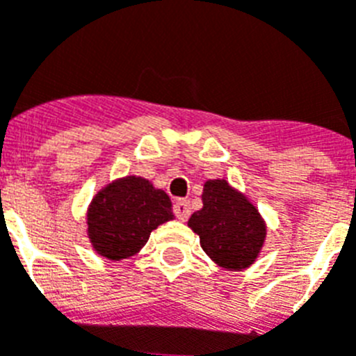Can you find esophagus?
<instances>
[{
    "label": "esophagus",
    "instance_id": "1",
    "mask_svg": "<svg viewBox=\"0 0 356 356\" xmlns=\"http://www.w3.org/2000/svg\"><path fill=\"white\" fill-rule=\"evenodd\" d=\"M175 214H176V218L181 220V222H185V220L189 218V214H191V204H189V200H178L175 204Z\"/></svg>",
    "mask_w": 356,
    "mask_h": 356
}]
</instances>
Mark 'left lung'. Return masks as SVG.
Returning <instances> with one entry per match:
<instances>
[{"instance_id": "1", "label": "left lung", "mask_w": 356, "mask_h": 356, "mask_svg": "<svg viewBox=\"0 0 356 356\" xmlns=\"http://www.w3.org/2000/svg\"><path fill=\"white\" fill-rule=\"evenodd\" d=\"M202 202L204 207L189 218L202 249L225 269L251 266L266 240V224L257 207L225 180L205 181Z\"/></svg>"}]
</instances>
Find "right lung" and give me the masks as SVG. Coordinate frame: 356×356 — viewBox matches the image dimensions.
<instances>
[{"label": "right lung", "mask_w": 356, "mask_h": 356, "mask_svg": "<svg viewBox=\"0 0 356 356\" xmlns=\"http://www.w3.org/2000/svg\"><path fill=\"white\" fill-rule=\"evenodd\" d=\"M175 218L171 198L140 176H127L99 191L87 214L89 238L94 249L122 260L143 248L149 234Z\"/></svg>", "instance_id": "add662e5"}]
</instances>
